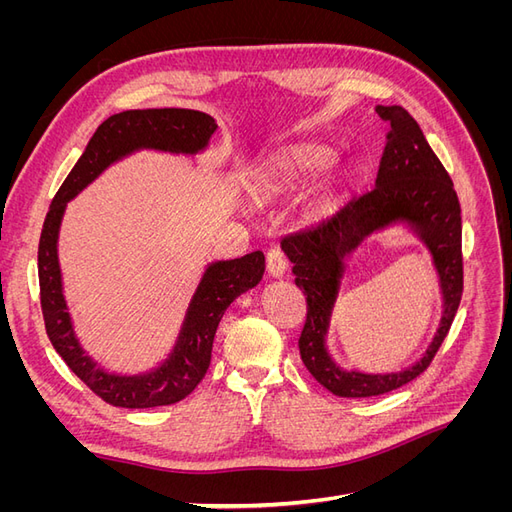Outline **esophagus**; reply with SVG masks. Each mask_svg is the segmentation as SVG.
<instances>
[{"label": "esophagus", "mask_w": 512, "mask_h": 512, "mask_svg": "<svg viewBox=\"0 0 512 512\" xmlns=\"http://www.w3.org/2000/svg\"><path fill=\"white\" fill-rule=\"evenodd\" d=\"M267 269H269V275L275 277V280H280V277L286 275L288 262H286L280 247H273V250H269V254H267Z\"/></svg>", "instance_id": "1"}]
</instances>
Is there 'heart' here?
<instances>
[{
    "mask_svg": "<svg viewBox=\"0 0 512 512\" xmlns=\"http://www.w3.org/2000/svg\"><path fill=\"white\" fill-rule=\"evenodd\" d=\"M335 149L322 143H294L271 151L256 166V183L262 194H280L297 190L314 177L318 188L309 196V209H329L352 183L356 168L352 164H334Z\"/></svg>",
    "mask_w": 512,
    "mask_h": 512,
    "instance_id": "heart-1",
    "label": "heart"
}]
</instances>
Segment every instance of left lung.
<instances>
[{
	"instance_id": "8db88e82",
	"label": "left lung",
	"mask_w": 512,
	"mask_h": 512,
	"mask_svg": "<svg viewBox=\"0 0 512 512\" xmlns=\"http://www.w3.org/2000/svg\"><path fill=\"white\" fill-rule=\"evenodd\" d=\"M376 111L391 123L376 188L352 200L329 222L282 243L297 275L294 282L307 297L301 361L324 389L339 397L382 395L421 376L451 329L463 290L461 207L453 181L408 111L395 104H380ZM395 227L408 231L432 258L443 299L439 329L412 366L395 372L344 368L330 354L328 331L351 258L365 238Z\"/></svg>"
}]
</instances>
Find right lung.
I'll return each instance as SVG.
<instances>
[{
  "mask_svg": "<svg viewBox=\"0 0 512 512\" xmlns=\"http://www.w3.org/2000/svg\"><path fill=\"white\" fill-rule=\"evenodd\" d=\"M218 121L192 108H136L111 115L91 136L83 156L61 183L46 213L38 247V277L44 327L66 365L106 404L117 408H156L177 404L205 378L213 337L228 305L260 284L265 254L252 252L232 260H211L185 307L175 342L164 359L147 371L123 374L98 365L83 348L64 294L59 267V230L66 207L104 170L138 151L196 158L211 145Z\"/></svg>",
  "mask_w": 512,
  "mask_h": 512,
  "instance_id": "obj_1",
  "label": "right lung"
}]
</instances>
